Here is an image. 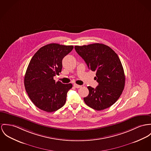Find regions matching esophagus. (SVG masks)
<instances>
[{
  "label": "esophagus",
  "mask_w": 151,
  "mask_h": 151,
  "mask_svg": "<svg viewBox=\"0 0 151 151\" xmlns=\"http://www.w3.org/2000/svg\"><path fill=\"white\" fill-rule=\"evenodd\" d=\"M73 86L76 88H81V85H78V84H73Z\"/></svg>",
  "instance_id": "1"
}]
</instances>
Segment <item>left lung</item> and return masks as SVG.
<instances>
[{"mask_svg": "<svg viewBox=\"0 0 151 151\" xmlns=\"http://www.w3.org/2000/svg\"><path fill=\"white\" fill-rule=\"evenodd\" d=\"M88 69L96 72L98 86L87 87L89 93L84 98L88 106L99 111L114 104L122 93L125 83L124 70L116 53L110 47L99 43L75 46Z\"/></svg>", "mask_w": 151, "mask_h": 151, "instance_id": "8db88e82", "label": "left lung"}]
</instances>
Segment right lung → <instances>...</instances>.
Here are the masks:
<instances>
[{"mask_svg":"<svg viewBox=\"0 0 151 151\" xmlns=\"http://www.w3.org/2000/svg\"><path fill=\"white\" fill-rule=\"evenodd\" d=\"M73 48L72 45L50 44L41 47L31 59L24 84L30 100L40 109L48 113L62 107L72 84L56 83L53 77L62 70V60Z\"/></svg>","mask_w":151,"mask_h":151,"instance_id":"obj_1","label":"right lung"}]
</instances>
